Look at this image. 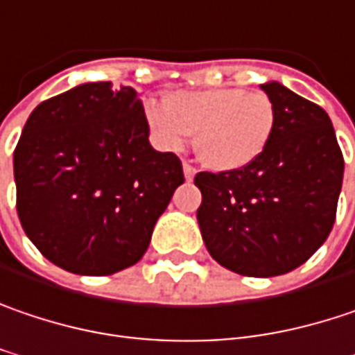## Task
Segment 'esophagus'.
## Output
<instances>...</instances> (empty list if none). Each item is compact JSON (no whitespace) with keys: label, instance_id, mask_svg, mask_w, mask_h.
<instances>
[{"label":"esophagus","instance_id":"34e87169","mask_svg":"<svg viewBox=\"0 0 355 355\" xmlns=\"http://www.w3.org/2000/svg\"><path fill=\"white\" fill-rule=\"evenodd\" d=\"M182 171H184V178H187L189 182H191V180L195 178V175H197V171H195V166H191L189 162H184V164H182Z\"/></svg>","mask_w":355,"mask_h":355}]
</instances>
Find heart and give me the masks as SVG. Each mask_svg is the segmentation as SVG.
I'll return each instance as SVG.
<instances>
[{"label":"heart","mask_w":355,"mask_h":355,"mask_svg":"<svg viewBox=\"0 0 355 355\" xmlns=\"http://www.w3.org/2000/svg\"><path fill=\"white\" fill-rule=\"evenodd\" d=\"M146 122L158 144L182 150L197 135V155L213 171L251 164L267 148L275 128V106L265 92L211 88L177 92L166 104L150 102Z\"/></svg>","instance_id":"obj_1"}]
</instances>
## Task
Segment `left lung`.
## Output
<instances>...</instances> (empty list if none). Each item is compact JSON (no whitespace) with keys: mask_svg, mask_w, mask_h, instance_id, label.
Listing matches in <instances>:
<instances>
[{"mask_svg":"<svg viewBox=\"0 0 355 355\" xmlns=\"http://www.w3.org/2000/svg\"><path fill=\"white\" fill-rule=\"evenodd\" d=\"M261 90L275 106L267 148L229 173H198L197 211L207 251L247 277H273L303 265L327 239L344 178L331 120L279 82Z\"/></svg>","mask_w":355,"mask_h":355,"instance_id":"obj_1","label":"left lung"}]
</instances>
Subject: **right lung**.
Wrapping results in <instances>:
<instances>
[{
	"instance_id": "add662e5",
	"label": "right lung",
	"mask_w": 355,
	"mask_h": 355,
	"mask_svg": "<svg viewBox=\"0 0 355 355\" xmlns=\"http://www.w3.org/2000/svg\"><path fill=\"white\" fill-rule=\"evenodd\" d=\"M135 88L86 82L42 102L13 153L17 217L40 253L78 275L142 259L184 182L173 153L148 142Z\"/></svg>"
}]
</instances>
